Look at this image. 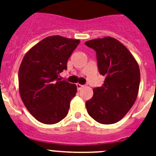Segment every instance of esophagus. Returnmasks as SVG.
<instances>
[{
	"instance_id": "obj_1",
	"label": "esophagus",
	"mask_w": 156,
	"mask_h": 156,
	"mask_svg": "<svg viewBox=\"0 0 156 156\" xmlns=\"http://www.w3.org/2000/svg\"><path fill=\"white\" fill-rule=\"evenodd\" d=\"M76 86H77V88H78V90H80V89L83 87V85H81V84H79V83H77V84H76Z\"/></svg>"
}]
</instances>
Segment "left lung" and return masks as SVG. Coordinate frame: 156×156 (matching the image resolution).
<instances>
[{"instance_id": "8db88e82", "label": "left lung", "mask_w": 156, "mask_h": 156, "mask_svg": "<svg viewBox=\"0 0 156 156\" xmlns=\"http://www.w3.org/2000/svg\"><path fill=\"white\" fill-rule=\"evenodd\" d=\"M87 46L97 53L99 73L105 77L86 101L87 113L102 124L122 119L133 105L140 85V69L131 52L116 39L106 37L90 40Z\"/></svg>"}]
</instances>
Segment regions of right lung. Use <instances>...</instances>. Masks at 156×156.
Segmentation results:
<instances>
[{
  "label": "right lung",
  "mask_w": 156,
  "mask_h": 156,
  "mask_svg": "<svg viewBox=\"0 0 156 156\" xmlns=\"http://www.w3.org/2000/svg\"><path fill=\"white\" fill-rule=\"evenodd\" d=\"M80 41L61 36L41 40L24 55L19 69L23 104L37 120L54 124L66 117L77 87L58 76L67 69L68 59Z\"/></svg>",
  "instance_id": "right-lung-1"
}]
</instances>
